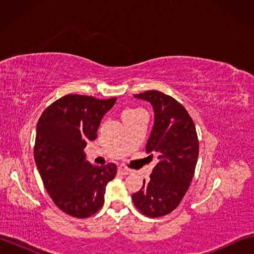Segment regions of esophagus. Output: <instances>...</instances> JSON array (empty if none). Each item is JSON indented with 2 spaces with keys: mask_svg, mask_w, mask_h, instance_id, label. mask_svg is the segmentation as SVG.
<instances>
[{
  "mask_svg": "<svg viewBox=\"0 0 254 254\" xmlns=\"http://www.w3.org/2000/svg\"><path fill=\"white\" fill-rule=\"evenodd\" d=\"M118 171H119V174H121L123 176H127L128 174H131V170L126 168V167H124V166H119L118 167Z\"/></svg>",
  "mask_w": 254,
  "mask_h": 254,
  "instance_id": "obj_1",
  "label": "esophagus"
}]
</instances>
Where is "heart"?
<instances>
[{"label": "heart", "mask_w": 254, "mask_h": 254, "mask_svg": "<svg viewBox=\"0 0 254 254\" xmlns=\"http://www.w3.org/2000/svg\"><path fill=\"white\" fill-rule=\"evenodd\" d=\"M139 113H143V111L139 110V109H126L122 112L121 118L122 119L132 118V117H135V116L139 115Z\"/></svg>", "instance_id": "1"}]
</instances>
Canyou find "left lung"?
<instances>
[{
  "label": "left lung",
  "instance_id": "obj_1",
  "mask_svg": "<svg viewBox=\"0 0 254 254\" xmlns=\"http://www.w3.org/2000/svg\"><path fill=\"white\" fill-rule=\"evenodd\" d=\"M134 97L153 106L154 127L145 149L150 159L156 156L157 164L132 199L146 216H165L180 204L194 176L198 157L195 126L185 107L161 91L148 90Z\"/></svg>",
  "mask_w": 254,
  "mask_h": 254
}]
</instances>
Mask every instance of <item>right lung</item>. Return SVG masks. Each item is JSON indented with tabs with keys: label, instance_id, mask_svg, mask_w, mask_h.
I'll use <instances>...</instances> for the list:
<instances>
[{
	"label": "right lung",
	"instance_id": "obj_1",
	"mask_svg": "<svg viewBox=\"0 0 254 254\" xmlns=\"http://www.w3.org/2000/svg\"><path fill=\"white\" fill-rule=\"evenodd\" d=\"M116 101L66 95L48 107L37 123V168L53 202L73 217L86 218L98 212L108 182L117 175L115 164L94 166L84 153Z\"/></svg>",
	"mask_w": 254,
	"mask_h": 254
}]
</instances>
